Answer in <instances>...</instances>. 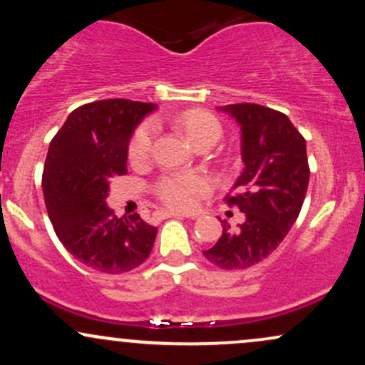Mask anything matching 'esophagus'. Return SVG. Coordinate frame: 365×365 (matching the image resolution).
<instances>
[{"instance_id":"34e87169","label":"esophagus","mask_w":365,"mask_h":365,"mask_svg":"<svg viewBox=\"0 0 365 365\" xmlns=\"http://www.w3.org/2000/svg\"><path fill=\"white\" fill-rule=\"evenodd\" d=\"M159 217H187L182 212H175V211H159L158 212Z\"/></svg>"}]
</instances>
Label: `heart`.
<instances>
[{"instance_id":"obj_1","label":"heart","mask_w":365,"mask_h":365,"mask_svg":"<svg viewBox=\"0 0 365 365\" xmlns=\"http://www.w3.org/2000/svg\"><path fill=\"white\" fill-rule=\"evenodd\" d=\"M177 125L195 145L215 144L223 135V127L215 115L200 110H188L177 116ZM156 127L153 121H144L133 130L128 140V159L133 165H142L150 156ZM154 194L166 206L190 211L211 190V182L202 173H166L158 178Z\"/></svg>"}]
</instances>
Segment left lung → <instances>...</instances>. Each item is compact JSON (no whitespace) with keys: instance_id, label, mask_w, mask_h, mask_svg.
I'll use <instances>...</instances> for the list:
<instances>
[{"instance_id":"left-lung-1","label":"left lung","mask_w":365,"mask_h":365,"mask_svg":"<svg viewBox=\"0 0 365 365\" xmlns=\"http://www.w3.org/2000/svg\"><path fill=\"white\" fill-rule=\"evenodd\" d=\"M242 128L245 170L225 197L245 212L237 232L223 221V235L204 257L221 269L237 271L264 261L282 244L300 215L309 185L305 139L287 115L255 103L228 104Z\"/></svg>"}]
</instances>
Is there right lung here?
<instances>
[{
  "mask_svg": "<svg viewBox=\"0 0 365 365\" xmlns=\"http://www.w3.org/2000/svg\"><path fill=\"white\" fill-rule=\"evenodd\" d=\"M156 104L104 99L70 113L49 144L43 192L54 232L82 264L108 274L128 273L149 257L158 228L108 209L110 183L127 175L128 139Z\"/></svg>",
  "mask_w": 365,
  "mask_h": 365,
  "instance_id": "right-lung-1",
  "label": "right lung"
}]
</instances>
